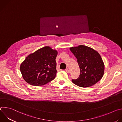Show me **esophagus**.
<instances>
[{
    "instance_id": "obj_1",
    "label": "esophagus",
    "mask_w": 122,
    "mask_h": 122,
    "mask_svg": "<svg viewBox=\"0 0 122 122\" xmlns=\"http://www.w3.org/2000/svg\"><path fill=\"white\" fill-rule=\"evenodd\" d=\"M65 71H66L67 73H70V70H69V69H68V68H66Z\"/></svg>"
}]
</instances>
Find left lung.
<instances>
[{
  "label": "left lung",
  "instance_id": "8db88e82",
  "mask_svg": "<svg viewBox=\"0 0 122 122\" xmlns=\"http://www.w3.org/2000/svg\"><path fill=\"white\" fill-rule=\"evenodd\" d=\"M70 50L77 59L80 74L72 81L81 87H87L96 84L102 78L104 64L100 55L93 49L84 45L71 47Z\"/></svg>",
  "mask_w": 122,
  "mask_h": 122
}]
</instances>
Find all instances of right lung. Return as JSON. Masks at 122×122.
Wrapping results in <instances>:
<instances>
[{"label":"right lung","instance_id":"add662e5","mask_svg":"<svg viewBox=\"0 0 122 122\" xmlns=\"http://www.w3.org/2000/svg\"><path fill=\"white\" fill-rule=\"evenodd\" d=\"M57 51L45 46L27 56L20 66L25 81L34 86H41L53 80L57 72Z\"/></svg>","mask_w":122,"mask_h":122}]
</instances>
